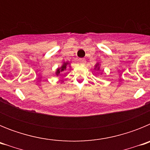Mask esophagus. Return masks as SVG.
<instances>
[{
  "instance_id": "1",
  "label": "esophagus",
  "mask_w": 150,
  "mask_h": 150,
  "mask_svg": "<svg viewBox=\"0 0 150 150\" xmlns=\"http://www.w3.org/2000/svg\"><path fill=\"white\" fill-rule=\"evenodd\" d=\"M78 61H79V62L80 64H84L85 62H86V60H85L84 59H79Z\"/></svg>"
}]
</instances>
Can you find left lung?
Returning <instances> with one entry per match:
<instances>
[{"label": "left lung", "instance_id": "obj_1", "mask_svg": "<svg viewBox=\"0 0 150 150\" xmlns=\"http://www.w3.org/2000/svg\"><path fill=\"white\" fill-rule=\"evenodd\" d=\"M98 70H98H100V67H99V64H97L96 65H95V70Z\"/></svg>", "mask_w": 150, "mask_h": 150}]
</instances>
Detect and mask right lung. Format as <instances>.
Returning <instances> with one entry per match:
<instances>
[{
	"label": "right lung",
	"instance_id": "obj_1",
	"mask_svg": "<svg viewBox=\"0 0 150 150\" xmlns=\"http://www.w3.org/2000/svg\"><path fill=\"white\" fill-rule=\"evenodd\" d=\"M69 64L70 63H68V62H64V64L62 65V67H59V68L57 69L56 72H55V74H56L57 76L60 75L62 73H66L67 68L69 67V66H68Z\"/></svg>",
	"mask_w": 150,
	"mask_h": 150
}]
</instances>
